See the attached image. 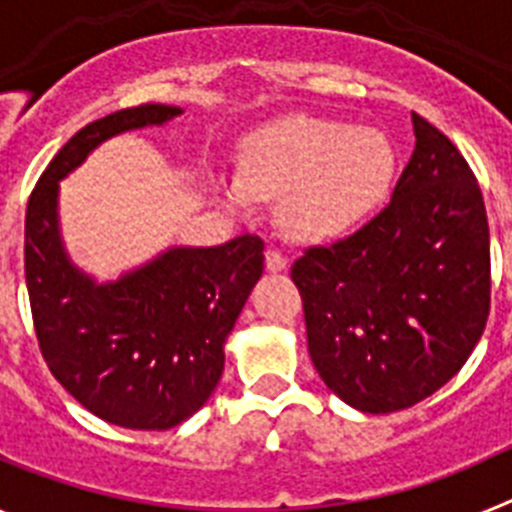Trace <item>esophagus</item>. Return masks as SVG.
<instances>
[{"mask_svg": "<svg viewBox=\"0 0 512 512\" xmlns=\"http://www.w3.org/2000/svg\"><path fill=\"white\" fill-rule=\"evenodd\" d=\"M266 269L269 271H284L287 269V259L279 248H266Z\"/></svg>", "mask_w": 512, "mask_h": 512, "instance_id": "obj_1", "label": "esophagus"}]
</instances>
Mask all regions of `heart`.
Listing matches in <instances>:
<instances>
[{
    "label": "heart",
    "mask_w": 512,
    "mask_h": 512,
    "mask_svg": "<svg viewBox=\"0 0 512 512\" xmlns=\"http://www.w3.org/2000/svg\"><path fill=\"white\" fill-rule=\"evenodd\" d=\"M395 179L387 135L330 117H289L261 130L243 151L241 179L225 182L228 200H284L282 217L302 238H333L384 202Z\"/></svg>",
    "instance_id": "obj_1"
}]
</instances>
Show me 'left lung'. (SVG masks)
Returning <instances> with one entry per match:
<instances>
[{
	"label": "left lung",
	"mask_w": 512,
	"mask_h": 512,
	"mask_svg": "<svg viewBox=\"0 0 512 512\" xmlns=\"http://www.w3.org/2000/svg\"><path fill=\"white\" fill-rule=\"evenodd\" d=\"M390 205L292 264L320 379L361 413H395L459 372L490 315V225L467 158L413 112Z\"/></svg>",
	"instance_id": "obj_1"
}]
</instances>
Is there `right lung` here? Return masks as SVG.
<instances>
[{"label":"right lung","instance_id":"add662e5","mask_svg":"<svg viewBox=\"0 0 512 512\" xmlns=\"http://www.w3.org/2000/svg\"><path fill=\"white\" fill-rule=\"evenodd\" d=\"M182 110L138 104L89 122L53 156L25 212V282L40 354L89 413L133 431H166L207 402L223 377V343L264 271V241L174 248L97 287L63 256L58 179L102 140L161 125Z\"/></svg>","mask_w":512,"mask_h":512}]
</instances>
